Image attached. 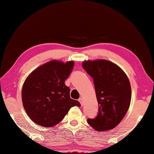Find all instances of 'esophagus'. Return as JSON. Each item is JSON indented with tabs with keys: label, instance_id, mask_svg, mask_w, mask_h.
I'll return each instance as SVG.
<instances>
[{
	"label": "esophagus",
	"instance_id": "esophagus-1",
	"mask_svg": "<svg viewBox=\"0 0 154 154\" xmlns=\"http://www.w3.org/2000/svg\"><path fill=\"white\" fill-rule=\"evenodd\" d=\"M78 100H79V102L81 103V105H83V99H82V98H79V99H78Z\"/></svg>",
	"mask_w": 154,
	"mask_h": 154
}]
</instances>
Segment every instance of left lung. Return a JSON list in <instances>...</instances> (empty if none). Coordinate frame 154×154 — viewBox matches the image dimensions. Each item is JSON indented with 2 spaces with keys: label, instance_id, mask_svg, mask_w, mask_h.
<instances>
[{
  "label": "left lung",
  "instance_id": "left-lung-1",
  "mask_svg": "<svg viewBox=\"0 0 154 154\" xmlns=\"http://www.w3.org/2000/svg\"><path fill=\"white\" fill-rule=\"evenodd\" d=\"M82 66L93 78L99 113L87 119L98 132L115 128L122 121L131 101V86L126 74L119 66L105 60L84 61Z\"/></svg>",
  "mask_w": 154,
  "mask_h": 154
}]
</instances>
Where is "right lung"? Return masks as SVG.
<instances>
[{"label":"right lung","mask_w":154,"mask_h":154,"mask_svg":"<svg viewBox=\"0 0 154 154\" xmlns=\"http://www.w3.org/2000/svg\"><path fill=\"white\" fill-rule=\"evenodd\" d=\"M73 61L51 60L35 69L25 80L22 90L26 112L35 124L52 127L63 120L79 101L71 99L65 81L70 75Z\"/></svg>","instance_id":"obj_1"}]
</instances>
